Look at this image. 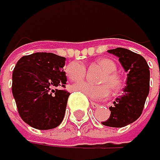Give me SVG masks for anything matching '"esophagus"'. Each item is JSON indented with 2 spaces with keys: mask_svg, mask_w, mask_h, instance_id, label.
<instances>
[{
  "mask_svg": "<svg viewBox=\"0 0 160 160\" xmlns=\"http://www.w3.org/2000/svg\"><path fill=\"white\" fill-rule=\"evenodd\" d=\"M90 105H91V107H92L93 108H97L100 107V105H98V104H96V103H94V102H90Z\"/></svg>",
  "mask_w": 160,
  "mask_h": 160,
  "instance_id": "1",
  "label": "esophagus"
}]
</instances>
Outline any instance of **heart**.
Masks as SVG:
<instances>
[{
  "label": "heart",
  "instance_id": "heart-1",
  "mask_svg": "<svg viewBox=\"0 0 160 160\" xmlns=\"http://www.w3.org/2000/svg\"><path fill=\"white\" fill-rule=\"evenodd\" d=\"M98 67L103 70V72L98 77L100 84H91L88 82H80L73 85L72 88L75 91H79L91 100L106 99L111 89L114 91L119 90L122 88V80L120 74L116 72L117 66L115 62L108 58H100L95 63ZM66 74L70 80L78 82L83 80L87 74V69L85 65L79 61H72L66 66Z\"/></svg>",
  "mask_w": 160,
  "mask_h": 160
}]
</instances>
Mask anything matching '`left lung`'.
<instances>
[{
  "mask_svg": "<svg viewBox=\"0 0 160 160\" xmlns=\"http://www.w3.org/2000/svg\"><path fill=\"white\" fill-rule=\"evenodd\" d=\"M108 52L119 57V61L127 72V81L123 94L109 108L110 117L102 123L110 127H123L135 122L142 113L149 94V66L141 54L127 49L116 48Z\"/></svg>",
  "mask_w": 160,
  "mask_h": 160,
  "instance_id": "8db88e82",
  "label": "left lung"
}]
</instances>
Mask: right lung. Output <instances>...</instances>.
<instances>
[{"label": "right lung", "instance_id": "obj_1", "mask_svg": "<svg viewBox=\"0 0 160 160\" xmlns=\"http://www.w3.org/2000/svg\"><path fill=\"white\" fill-rule=\"evenodd\" d=\"M66 58L52 52L24 55L12 74V93L18 112L30 126L47 130L57 127L64 119L70 92L63 70Z\"/></svg>", "mask_w": 160, "mask_h": 160}]
</instances>
